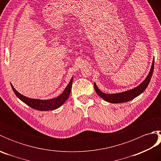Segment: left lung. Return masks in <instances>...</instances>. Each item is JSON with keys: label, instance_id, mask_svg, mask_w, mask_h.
Returning <instances> with one entry per match:
<instances>
[{"label": "left lung", "instance_id": "obj_1", "mask_svg": "<svg viewBox=\"0 0 161 161\" xmlns=\"http://www.w3.org/2000/svg\"><path fill=\"white\" fill-rule=\"evenodd\" d=\"M153 67H154V59H153L152 61L151 69H150L149 73L147 75V77L145 78V80L143 81L141 84L138 85V86H136L134 88H132V89H130L129 91L114 94L104 93L99 89L95 83H94V88L95 91H96V93L98 94V95H100L104 100L108 102H110V103L117 104L131 101L133 99L138 97V95L142 93L146 89V88L148 86V84H149L150 80H151L153 72Z\"/></svg>", "mask_w": 161, "mask_h": 161}]
</instances>
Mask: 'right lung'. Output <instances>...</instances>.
<instances>
[{"mask_svg":"<svg viewBox=\"0 0 161 161\" xmlns=\"http://www.w3.org/2000/svg\"><path fill=\"white\" fill-rule=\"evenodd\" d=\"M73 80V77H72L69 83H68L67 86L65 88V90L63 91V93L58 97L53 99H50V100H39V99L29 98L19 93V92L14 88L12 84L11 86L14 93H15L17 97L20 99V100L23 102H24V103L29 106L30 107L38 111H53L60 107L61 106L64 104V102L68 100L71 91Z\"/></svg>","mask_w":161,"mask_h":161,"instance_id":"obj_1","label":"right lung"}]
</instances>
